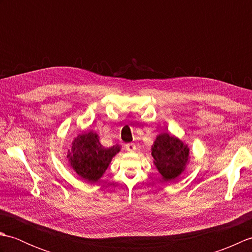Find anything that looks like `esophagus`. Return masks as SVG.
I'll return each mask as SVG.
<instances>
[{
    "label": "esophagus",
    "instance_id": "obj_1",
    "mask_svg": "<svg viewBox=\"0 0 252 252\" xmlns=\"http://www.w3.org/2000/svg\"><path fill=\"white\" fill-rule=\"evenodd\" d=\"M126 149L127 152H130V153L134 152L135 149H136L135 144H134V143H129V144H126Z\"/></svg>",
    "mask_w": 252,
    "mask_h": 252
}]
</instances>
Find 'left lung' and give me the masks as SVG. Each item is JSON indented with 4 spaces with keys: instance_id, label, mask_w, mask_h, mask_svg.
Returning a JSON list of instances; mask_svg holds the SVG:
<instances>
[{
    "instance_id": "obj_1",
    "label": "left lung",
    "mask_w": 252,
    "mask_h": 252,
    "mask_svg": "<svg viewBox=\"0 0 252 252\" xmlns=\"http://www.w3.org/2000/svg\"><path fill=\"white\" fill-rule=\"evenodd\" d=\"M154 163L164 181H171L183 172L189 160V148L168 133L156 137L152 146Z\"/></svg>"
}]
</instances>
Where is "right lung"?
Returning <instances> with one entry per match:
<instances>
[{
    "instance_id": "add662e5",
    "label": "right lung",
    "mask_w": 252,
    "mask_h": 252,
    "mask_svg": "<svg viewBox=\"0 0 252 252\" xmlns=\"http://www.w3.org/2000/svg\"><path fill=\"white\" fill-rule=\"evenodd\" d=\"M120 149L119 145L105 148L95 132H83L73 140L67 158L80 178L94 183L103 176L112 157H115Z\"/></svg>"
}]
</instances>
